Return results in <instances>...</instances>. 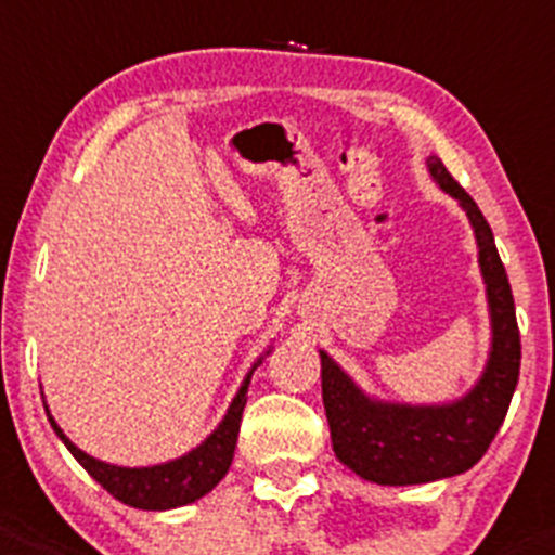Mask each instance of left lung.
<instances>
[{
	"mask_svg": "<svg viewBox=\"0 0 555 555\" xmlns=\"http://www.w3.org/2000/svg\"><path fill=\"white\" fill-rule=\"evenodd\" d=\"M427 172L463 207L479 248V271L490 309V353L479 380L452 402H386L366 395L348 372L320 350L323 405L334 454L361 479L391 488L427 485L474 468L504 424L520 375L515 298L493 230L438 155H427Z\"/></svg>",
	"mask_w": 555,
	"mask_h": 555,
	"instance_id": "8db88e82",
	"label": "left lung"
}]
</instances>
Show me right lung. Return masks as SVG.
Returning <instances> with one entry per match:
<instances>
[{"instance_id": "add662e5", "label": "right lung", "mask_w": 555, "mask_h": 555, "mask_svg": "<svg viewBox=\"0 0 555 555\" xmlns=\"http://www.w3.org/2000/svg\"><path fill=\"white\" fill-rule=\"evenodd\" d=\"M268 353H271V348L266 350V356ZM260 364L262 359L254 361V366L248 370V375L243 377L241 388H237V395L232 397L230 408H227L219 427L207 435L199 447L185 452L183 457L167 460V463H158V465L128 468V465L103 463V460L81 452V449L76 447L65 433H62V427L54 422V416H51L49 405H46V413H49L51 427H54V433L60 435V441L65 443L67 452L74 454V457L81 463V468H85L103 490H108L114 499L133 506V509H150V512L175 509V506L194 504V501H199L202 495L210 493V490L224 479L227 470H230L232 454H235L237 433H241L243 408H246L248 380H251V372Z\"/></svg>"}]
</instances>
